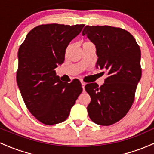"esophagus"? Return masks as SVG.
<instances>
[{
  "label": "esophagus",
  "instance_id": "esophagus-1",
  "mask_svg": "<svg viewBox=\"0 0 154 154\" xmlns=\"http://www.w3.org/2000/svg\"><path fill=\"white\" fill-rule=\"evenodd\" d=\"M82 88H83V91H85V89H84V88H85L86 84L84 82H82Z\"/></svg>",
  "mask_w": 154,
  "mask_h": 154
}]
</instances>
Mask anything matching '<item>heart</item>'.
Returning <instances> with one entry per match:
<instances>
[{
	"instance_id": "obj_1",
	"label": "heart",
	"mask_w": 154,
	"mask_h": 154,
	"mask_svg": "<svg viewBox=\"0 0 154 154\" xmlns=\"http://www.w3.org/2000/svg\"><path fill=\"white\" fill-rule=\"evenodd\" d=\"M89 44H91V42H89V41H86V42H84V44H83V45ZM70 46H68V49H67V51H68V50L70 49Z\"/></svg>"
}]
</instances>
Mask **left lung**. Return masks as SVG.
<instances>
[{
    "mask_svg": "<svg viewBox=\"0 0 154 154\" xmlns=\"http://www.w3.org/2000/svg\"><path fill=\"white\" fill-rule=\"evenodd\" d=\"M82 35L95 45L96 68L108 75L100 87L96 83L85 86L91 97L88 114L95 124L110 126L125 116L134 102L142 75L140 46L128 31L119 27L87 25Z\"/></svg>",
    "mask_w": 154,
    "mask_h": 154,
    "instance_id": "left-lung-1",
    "label": "left lung"
}]
</instances>
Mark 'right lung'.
<instances>
[{
  "label": "right lung",
  "mask_w": 154,
  "mask_h": 154,
  "mask_svg": "<svg viewBox=\"0 0 154 154\" xmlns=\"http://www.w3.org/2000/svg\"><path fill=\"white\" fill-rule=\"evenodd\" d=\"M84 25L47 24L34 27L18 51L17 82L29 111L46 125L66 120L82 92L78 79L61 82L55 68L65 61L68 44Z\"/></svg>",
  "instance_id": "right-lung-1"
}]
</instances>
